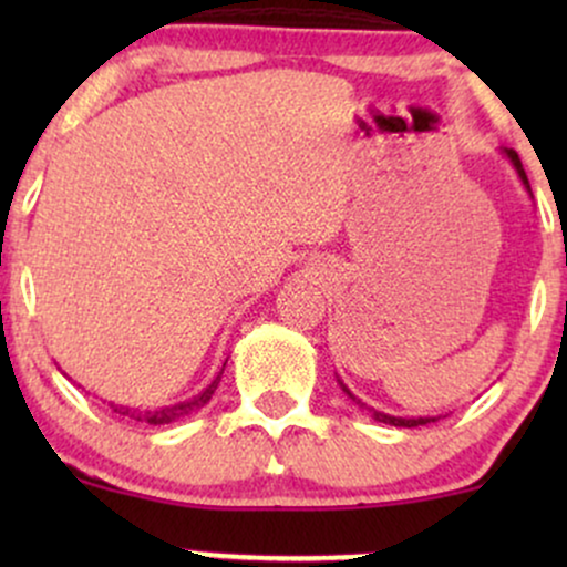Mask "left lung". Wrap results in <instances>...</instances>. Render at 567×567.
Instances as JSON below:
<instances>
[{
	"instance_id": "8db88e82",
	"label": "left lung",
	"mask_w": 567,
	"mask_h": 567,
	"mask_svg": "<svg viewBox=\"0 0 567 567\" xmlns=\"http://www.w3.org/2000/svg\"><path fill=\"white\" fill-rule=\"evenodd\" d=\"M504 154L506 157H509V162L514 165V171H517V175H519V181H523L525 184V188H528L530 192V184H528V175H525V171H523V162H519V157H517V152H514V148H504ZM343 386V383H341ZM343 392H347L351 400H357L354 394L349 392L347 386H343ZM360 402V400H357ZM373 419L375 421H381V424H392V426H424V424H429V421H437V419H400V415H386V413H379V410H373Z\"/></svg>"
}]
</instances>
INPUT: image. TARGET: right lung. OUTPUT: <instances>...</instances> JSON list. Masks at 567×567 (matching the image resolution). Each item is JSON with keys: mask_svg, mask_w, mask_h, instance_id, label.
<instances>
[{"mask_svg": "<svg viewBox=\"0 0 567 567\" xmlns=\"http://www.w3.org/2000/svg\"><path fill=\"white\" fill-rule=\"evenodd\" d=\"M220 375H224V370H220L216 379L207 383L205 392H199L197 396H192V400H186V402H178V405H171V408H125V405H114V402H112V408H114V413L127 415V419L141 421V424H152V426L173 424V421L186 419L188 413H194V410H199L202 405H207V402H210L213 392H216L218 383H220Z\"/></svg>", "mask_w": 567, "mask_h": 567, "instance_id": "add662e5", "label": "right lung"}]
</instances>
